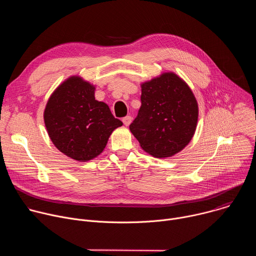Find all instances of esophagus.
<instances>
[{
  "mask_svg": "<svg viewBox=\"0 0 256 256\" xmlns=\"http://www.w3.org/2000/svg\"><path fill=\"white\" fill-rule=\"evenodd\" d=\"M132 120V118L130 116H126V118H122V122H124V126H126L130 124Z\"/></svg>",
  "mask_w": 256,
  "mask_h": 256,
  "instance_id": "34e87169",
  "label": "esophagus"
}]
</instances>
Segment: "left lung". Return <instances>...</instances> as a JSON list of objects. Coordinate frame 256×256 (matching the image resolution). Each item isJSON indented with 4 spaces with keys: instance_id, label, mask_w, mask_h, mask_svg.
I'll return each instance as SVG.
<instances>
[{
    "instance_id": "8db88e82",
    "label": "left lung",
    "mask_w": 256,
    "mask_h": 256,
    "mask_svg": "<svg viewBox=\"0 0 256 256\" xmlns=\"http://www.w3.org/2000/svg\"><path fill=\"white\" fill-rule=\"evenodd\" d=\"M142 105L130 126L144 151L157 158L180 152L192 138L198 118L196 99L174 72L142 84Z\"/></svg>"
}]
</instances>
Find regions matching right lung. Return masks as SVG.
I'll list each match as a JSON object with an SVG mask.
<instances>
[{"label":"right lung","mask_w":256,"mask_h":256,"mask_svg":"<svg viewBox=\"0 0 256 256\" xmlns=\"http://www.w3.org/2000/svg\"><path fill=\"white\" fill-rule=\"evenodd\" d=\"M94 91L82 78L70 77L52 94L44 116L56 147L81 162L102 153L112 132L122 126L106 103L95 100Z\"/></svg>","instance_id":"obj_1"}]
</instances>
